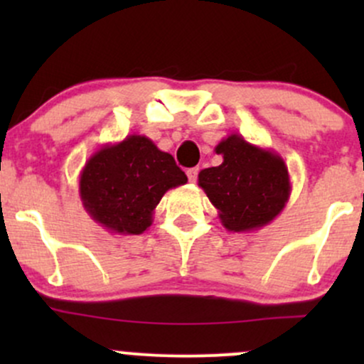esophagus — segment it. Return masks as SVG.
<instances>
[{
    "label": "esophagus",
    "mask_w": 364,
    "mask_h": 364,
    "mask_svg": "<svg viewBox=\"0 0 364 364\" xmlns=\"http://www.w3.org/2000/svg\"><path fill=\"white\" fill-rule=\"evenodd\" d=\"M186 176H188V179H190L191 183H195L196 178H198V168L188 169V171H186Z\"/></svg>",
    "instance_id": "esophagus-1"
}]
</instances>
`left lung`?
<instances>
[{"mask_svg": "<svg viewBox=\"0 0 364 364\" xmlns=\"http://www.w3.org/2000/svg\"><path fill=\"white\" fill-rule=\"evenodd\" d=\"M215 154L223 156V162L200 171L198 186L217 208L224 228L232 232H253L272 223L291 196L284 159L236 133L220 140Z\"/></svg>", "mask_w": 364, "mask_h": 364, "instance_id": "obj_1", "label": "left lung"}]
</instances>
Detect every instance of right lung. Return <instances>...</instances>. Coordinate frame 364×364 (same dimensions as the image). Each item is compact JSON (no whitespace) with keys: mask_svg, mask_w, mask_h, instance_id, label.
<instances>
[{"mask_svg":"<svg viewBox=\"0 0 364 364\" xmlns=\"http://www.w3.org/2000/svg\"><path fill=\"white\" fill-rule=\"evenodd\" d=\"M186 174L174 157L144 135L106 144L80 171L78 193L92 219L114 235H141L171 188L185 185Z\"/></svg>","mask_w":364,"mask_h":364,"instance_id":"obj_1","label":"right lung"}]
</instances>
